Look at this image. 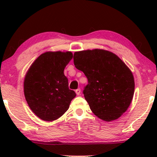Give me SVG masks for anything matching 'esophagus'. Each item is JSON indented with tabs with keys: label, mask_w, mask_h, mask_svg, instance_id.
I'll return each mask as SVG.
<instances>
[{
	"label": "esophagus",
	"mask_w": 157,
	"mask_h": 157,
	"mask_svg": "<svg viewBox=\"0 0 157 157\" xmlns=\"http://www.w3.org/2000/svg\"><path fill=\"white\" fill-rule=\"evenodd\" d=\"M80 92H81L80 89H78L75 90V93H76V94L78 95H79V94H80Z\"/></svg>",
	"instance_id": "obj_1"
}]
</instances>
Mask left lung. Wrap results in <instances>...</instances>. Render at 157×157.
<instances>
[{
    "instance_id": "1",
    "label": "left lung",
    "mask_w": 157,
    "mask_h": 157,
    "mask_svg": "<svg viewBox=\"0 0 157 157\" xmlns=\"http://www.w3.org/2000/svg\"><path fill=\"white\" fill-rule=\"evenodd\" d=\"M73 61L88 79L83 94L95 116L109 122L125 112L135 85L132 73L120 58L107 50L94 49L75 52Z\"/></svg>"
}]
</instances>
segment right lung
Segmentation results:
<instances>
[{"instance_id": "obj_1", "label": "right lung", "mask_w": 157, "mask_h": 157, "mask_svg": "<svg viewBox=\"0 0 157 157\" xmlns=\"http://www.w3.org/2000/svg\"><path fill=\"white\" fill-rule=\"evenodd\" d=\"M71 52H46L34 61L26 73L24 95L29 107L41 120H57L76 96L68 88L63 71L72 59Z\"/></svg>"}]
</instances>
